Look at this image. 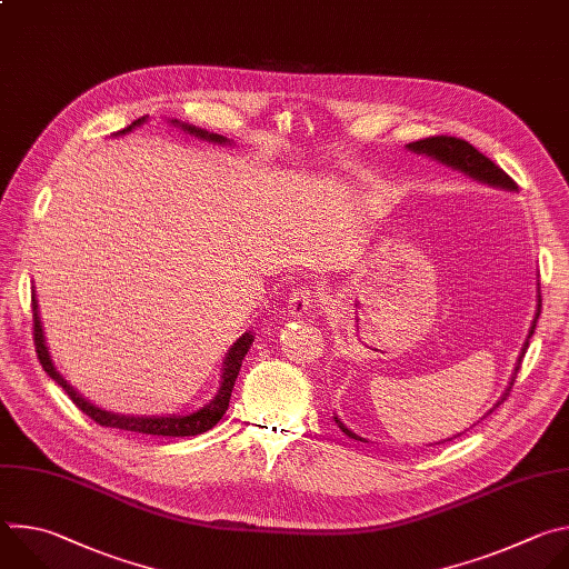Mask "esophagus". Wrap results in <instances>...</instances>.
I'll return each instance as SVG.
<instances>
[{"label": "esophagus", "instance_id": "obj_1", "mask_svg": "<svg viewBox=\"0 0 569 569\" xmlns=\"http://www.w3.org/2000/svg\"><path fill=\"white\" fill-rule=\"evenodd\" d=\"M317 297H319V295H317L312 288H308V286L297 288V290L290 295V299H288V315H290V317H301V315L315 310V306H317V301H319Z\"/></svg>", "mask_w": 569, "mask_h": 569}]
</instances>
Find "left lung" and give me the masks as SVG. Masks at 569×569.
Here are the masks:
<instances>
[{
	"mask_svg": "<svg viewBox=\"0 0 569 569\" xmlns=\"http://www.w3.org/2000/svg\"><path fill=\"white\" fill-rule=\"evenodd\" d=\"M408 148H410L412 152L428 154V157L441 161V164H446V167H450V169H455V171H459V173H463V176H468V178H472V180H477V182H481V184L498 187V189H505V191H518V184H516L498 164H493V161H491L489 157L481 154L475 146H470L466 139L439 134V137H428V139L412 141V143H408ZM540 306H542V301H540V295H538V310H536L533 323H531V329H529V338L533 336L536 321H538V315H540ZM529 338H527V342H525V347H522V353H520L518 365H516V373H513V378H511L507 391L502 393V398L493 405V408H491L489 412H486V417H489L496 408H500V405L507 400V396H509V391H511V387H513V380H516V376H518L520 362H522V358H525V353H527V349H529ZM336 423L340 426V430H342L347 437H351V439H356V441H365L362 437H358L356 432H351L338 417H336ZM459 435H461V432H459ZM459 435H457V437H459ZM452 439H455V437H452ZM446 441H450V439H446ZM441 443H443V441H441Z\"/></svg>",
	"mask_w": 569,
	"mask_h": 569,
	"instance_id": "1",
	"label": "left lung"
}]
</instances>
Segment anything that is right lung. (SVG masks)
Instances as JSON below:
<instances>
[{
  "instance_id": "obj_1",
  "label": "right lung",
  "mask_w": 569,
  "mask_h": 569,
  "mask_svg": "<svg viewBox=\"0 0 569 569\" xmlns=\"http://www.w3.org/2000/svg\"><path fill=\"white\" fill-rule=\"evenodd\" d=\"M148 117H141L137 121H132L128 128L114 132L117 134H126L130 132L132 128L141 126ZM173 126H180L184 132L198 137V139H207V141H213V143H227V139L222 134H213V132H207L202 128H196V126H189V123H180V121H171ZM31 303H33V342H36V353H38V360L42 365V369L49 373V378H53L64 391L67 396L73 400L76 408L88 415L94 423L103 426V428H117V430H126V432H134V435H152V437H196V435H202L207 430H211L220 419L222 415L227 412L229 408V398H231V389H233V382L238 378V371H240V365L242 360H246V353L250 351L252 342H254V336L252 333H242L233 347L229 349V353L224 356V362H222V380H220V389L218 393L204 405V408L191 412V415H184V417H178V415H167V417H128V415H114V412H108V410H101L97 408V405H92L90 400H86L83 396H80L53 367L51 362V356H49V349L44 345V333H42V323H40V312H38V299L36 295L31 297Z\"/></svg>"
}]
</instances>
